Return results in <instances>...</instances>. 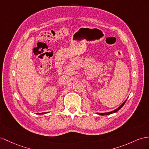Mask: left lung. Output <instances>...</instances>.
Segmentation results:
<instances>
[{
	"label": "left lung",
	"mask_w": 149,
	"mask_h": 149,
	"mask_svg": "<svg viewBox=\"0 0 149 149\" xmlns=\"http://www.w3.org/2000/svg\"><path fill=\"white\" fill-rule=\"evenodd\" d=\"M127 100H126L123 103H122L119 107H118V108H116V109H114V110H113V111H110V112H107V113H97V114H100V115H102V116H104V115H108V114H112V113H116V112H117L118 111H119V110L123 107V105L125 104V102L127 101Z\"/></svg>",
	"instance_id": "8db88e82"
}]
</instances>
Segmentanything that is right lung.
Listing matches in <instances>:
<instances>
[{"label": "right lung", "mask_w": 149, "mask_h": 149, "mask_svg": "<svg viewBox=\"0 0 149 149\" xmlns=\"http://www.w3.org/2000/svg\"><path fill=\"white\" fill-rule=\"evenodd\" d=\"M45 114V113H40L39 114Z\"/></svg>", "instance_id": "right-lung-1"}]
</instances>
